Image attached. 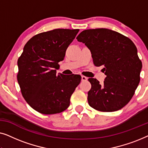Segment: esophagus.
<instances>
[{
	"label": "esophagus",
	"instance_id": "esophagus-1",
	"mask_svg": "<svg viewBox=\"0 0 148 148\" xmlns=\"http://www.w3.org/2000/svg\"><path fill=\"white\" fill-rule=\"evenodd\" d=\"M87 80H88V77H87L84 76V75L82 76V82H85V81H87Z\"/></svg>",
	"mask_w": 148,
	"mask_h": 148
}]
</instances>
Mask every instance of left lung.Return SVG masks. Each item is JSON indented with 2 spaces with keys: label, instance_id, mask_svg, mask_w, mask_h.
Wrapping results in <instances>:
<instances>
[{
  "label": "left lung",
  "instance_id": "left-lung-1",
  "mask_svg": "<svg viewBox=\"0 0 148 148\" xmlns=\"http://www.w3.org/2000/svg\"><path fill=\"white\" fill-rule=\"evenodd\" d=\"M77 40L90 50L95 66H104L106 77L101 85L89 78L92 85L88 104L101 112H114L128 104L140 82L142 62L134 43L129 38L112 30L86 29Z\"/></svg>",
  "mask_w": 148,
  "mask_h": 148
}]
</instances>
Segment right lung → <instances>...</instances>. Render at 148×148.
I'll list each match as a JSON object with an SVG mask.
<instances>
[{
    "label": "right lung",
    "mask_w": 148,
    "mask_h": 148,
    "mask_svg": "<svg viewBox=\"0 0 148 148\" xmlns=\"http://www.w3.org/2000/svg\"><path fill=\"white\" fill-rule=\"evenodd\" d=\"M79 29H55L33 36L17 60V81L27 104L44 114L65 110L81 82L79 75H56L58 62Z\"/></svg>",
    "instance_id": "1"
}]
</instances>
